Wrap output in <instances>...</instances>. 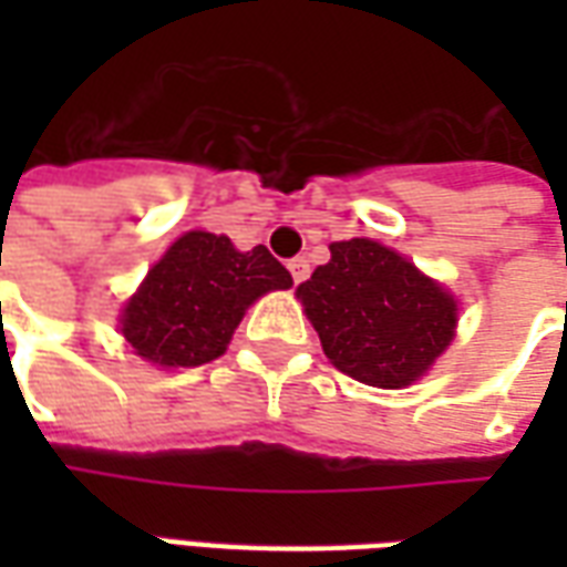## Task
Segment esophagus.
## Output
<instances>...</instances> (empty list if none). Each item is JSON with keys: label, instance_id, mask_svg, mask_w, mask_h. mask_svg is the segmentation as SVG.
I'll use <instances>...</instances> for the list:
<instances>
[{"label": "esophagus", "instance_id": "obj_1", "mask_svg": "<svg viewBox=\"0 0 567 567\" xmlns=\"http://www.w3.org/2000/svg\"><path fill=\"white\" fill-rule=\"evenodd\" d=\"M288 270H291V279H295V285L307 282V279H309V260L307 258H291V260H288Z\"/></svg>", "mask_w": 567, "mask_h": 567}]
</instances>
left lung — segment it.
<instances>
[{
  "mask_svg": "<svg viewBox=\"0 0 567 567\" xmlns=\"http://www.w3.org/2000/svg\"><path fill=\"white\" fill-rule=\"evenodd\" d=\"M297 297L333 368L380 389L419 380L455 328V300L373 239L333 243Z\"/></svg>",
  "mask_w": 567,
  "mask_h": 567,
  "instance_id": "left-lung-1",
  "label": "left lung"
}]
</instances>
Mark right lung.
Instances as JSON below:
<instances>
[{"label": "right lung", "mask_w": 567, "mask_h": 567, "mask_svg": "<svg viewBox=\"0 0 567 567\" xmlns=\"http://www.w3.org/2000/svg\"><path fill=\"white\" fill-rule=\"evenodd\" d=\"M276 288H291V272L267 248L236 251L227 236L190 230L151 267L121 331L151 364L199 368L224 355L248 303Z\"/></svg>", "instance_id": "add662e5"}]
</instances>
